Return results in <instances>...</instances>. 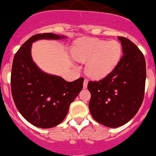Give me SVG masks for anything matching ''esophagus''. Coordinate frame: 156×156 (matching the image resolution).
Returning <instances> with one entry per match:
<instances>
[{"label": "esophagus", "mask_w": 156, "mask_h": 156, "mask_svg": "<svg viewBox=\"0 0 156 156\" xmlns=\"http://www.w3.org/2000/svg\"><path fill=\"white\" fill-rule=\"evenodd\" d=\"M87 85H88V80L87 79H85L83 81V89H87Z\"/></svg>", "instance_id": "34e87169"}]
</instances>
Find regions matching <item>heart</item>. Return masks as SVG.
I'll use <instances>...</instances> for the list:
<instances>
[{"label":"heart","instance_id":"1","mask_svg":"<svg viewBox=\"0 0 156 156\" xmlns=\"http://www.w3.org/2000/svg\"><path fill=\"white\" fill-rule=\"evenodd\" d=\"M122 52L121 44L116 41L83 38L75 43L73 54L77 61L87 63L86 73L89 76L100 80L115 69L121 59Z\"/></svg>","mask_w":156,"mask_h":156}]
</instances>
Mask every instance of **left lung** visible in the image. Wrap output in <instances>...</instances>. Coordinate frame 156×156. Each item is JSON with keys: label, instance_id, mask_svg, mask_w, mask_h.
Listing matches in <instances>:
<instances>
[{"label": "left lung", "instance_id": "left-lung-1", "mask_svg": "<svg viewBox=\"0 0 156 156\" xmlns=\"http://www.w3.org/2000/svg\"><path fill=\"white\" fill-rule=\"evenodd\" d=\"M123 56L111 73L98 82H89V109L102 125L116 128L125 125L142 105L146 79V60L130 40L118 37Z\"/></svg>", "mask_w": 156, "mask_h": 156}]
</instances>
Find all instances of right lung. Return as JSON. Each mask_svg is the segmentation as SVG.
Segmentation results:
<instances>
[{
    "mask_svg": "<svg viewBox=\"0 0 156 156\" xmlns=\"http://www.w3.org/2000/svg\"><path fill=\"white\" fill-rule=\"evenodd\" d=\"M64 38V35L52 33L34 35L20 47L13 60L10 85L16 107L27 121L39 128H52L60 124L83 89V78L67 82L59 76L41 70L32 59L34 42Z\"/></svg>",
    "mask_w": 156,
    "mask_h": 156,
    "instance_id": "1",
    "label": "right lung"
}]
</instances>
